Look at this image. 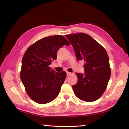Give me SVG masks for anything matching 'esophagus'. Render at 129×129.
<instances>
[{
    "instance_id": "1",
    "label": "esophagus",
    "mask_w": 129,
    "mask_h": 129,
    "mask_svg": "<svg viewBox=\"0 0 129 129\" xmlns=\"http://www.w3.org/2000/svg\"><path fill=\"white\" fill-rule=\"evenodd\" d=\"M66 73H67V76H70V75H71V74H72V73H70V72H66Z\"/></svg>"
}]
</instances>
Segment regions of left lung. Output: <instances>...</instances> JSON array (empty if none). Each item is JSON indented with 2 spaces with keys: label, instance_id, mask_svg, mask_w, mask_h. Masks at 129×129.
Returning a JSON list of instances; mask_svg holds the SVG:
<instances>
[{
  "label": "left lung",
  "instance_id": "1",
  "mask_svg": "<svg viewBox=\"0 0 129 129\" xmlns=\"http://www.w3.org/2000/svg\"><path fill=\"white\" fill-rule=\"evenodd\" d=\"M73 46L78 60L84 62V74L77 73L78 80L73 85L74 93L80 100H98L107 88L111 70L105 49L91 36L84 33L66 35Z\"/></svg>",
  "mask_w": 129,
  "mask_h": 129
}]
</instances>
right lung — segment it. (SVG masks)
<instances>
[{
	"instance_id": "obj_1",
	"label": "right lung",
	"mask_w": 129,
	"mask_h": 129,
	"mask_svg": "<svg viewBox=\"0 0 129 129\" xmlns=\"http://www.w3.org/2000/svg\"><path fill=\"white\" fill-rule=\"evenodd\" d=\"M69 45L63 36H51L37 41L25 53L20 78L27 93L36 103L44 104L58 96L66 73H57L49 66L57 58L58 50Z\"/></svg>"
}]
</instances>
